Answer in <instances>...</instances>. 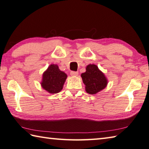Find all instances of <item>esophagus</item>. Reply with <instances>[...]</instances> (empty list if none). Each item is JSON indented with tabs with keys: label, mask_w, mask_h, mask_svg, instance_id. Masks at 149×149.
Returning <instances> with one entry per match:
<instances>
[{
	"label": "esophagus",
	"mask_w": 149,
	"mask_h": 149,
	"mask_svg": "<svg viewBox=\"0 0 149 149\" xmlns=\"http://www.w3.org/2000/svg\"><path fill=\"white\" fill-rule=\"evenodd\" d=\"M78 74V72L77 71H71V75L72 77H77Z\"/></svg>",
	"instance_id": "1"
}]
</instances>
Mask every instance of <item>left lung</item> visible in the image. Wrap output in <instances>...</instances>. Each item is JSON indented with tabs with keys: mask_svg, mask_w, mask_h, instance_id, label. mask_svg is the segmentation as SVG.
Segmentation results:
<instances>
[{
	"mask_svg": "<svg viewBox=\"0 0 149 149\" xmlns=\"http://www.w3.org/2000/svg\"><path fill=\"white\" fill-rule=\"evenodd\" d=\"M86 91L90 95H95L106 87L107 80L104 74L97 65L89 64L86 67V71L81 74Z\"/></svg>",
	"mask_w": 149,
	"mask_h": 149,
	"instance_id": "8db88e82",
	"label": "left lung"
}]
</instances>
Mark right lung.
<instances>
[{"instance_id": "right-lung-1", "label": "right lung", "mask_w": 149, "mask_h": 149, "mask_svg": "<svg viewBox=\"0 0 149 149\" xmlns=\"http://www.w3.org/2000/svg\"><path fill=\"white\" fill-rule=\"evenodd\" d=\"M67 77L64 72L60 70L57 65L51 64L44 72L41 86L48 93H58L62 89Z\"/></svg>"}]
</instances>
